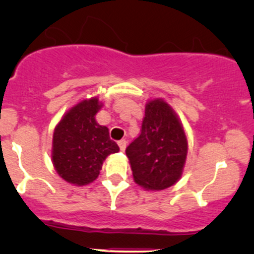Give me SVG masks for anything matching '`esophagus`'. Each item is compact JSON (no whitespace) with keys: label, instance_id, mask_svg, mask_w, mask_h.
Wrapping results in <instances>:
<instances>
[{"label":"esophagus","instance_id":"obj_1","mask_svg":"<svg viewBox=\"0 0 254 254\" xmlns=\"http://www.w3.org/2000/svg\"><path fill=\"white\" fill-rule=\"evenodd\" d=\"M127 140H120V141L118 142V145H119L120 150H122V151H125V148H127Z\"/></svg>","mask_w":254,"mask_h":254}]
</instances>
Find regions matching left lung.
<instances>
[{
	"label": "left lung",
	"mask_w": 254,
	"mask_h": 254,
	"mask_svg": "<svg viewBox=\"0 0 254 254\" xmlns=\"http://www.w3.org/2000/svg\"><path fill=\"white\" fill-rule=\"evenodd\" d=\"M188 142L178 118L162 99L146 104L141 132L127 147L135 182L162 190L182 176Z\"/></svg>",
	"instance_id": "obj_1"
}]
</instances>
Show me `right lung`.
<instances>
[{
    "label": "right lung",
    "mask_w": 254,
    "mask_h": 254,
    "mask_svg": "<svg viewBox=\"0 0 254 254\" xmlns=\"http://www.w3.org/2000/svg\"><path fill=\"white\" fill-rule=\"evenodd\" d=\"M102 104L97 98L86 99L71 108L55 127L53 162L63 179L84 186L97 178L106 157L119 151L109 137L108 127L97 124L94 115Z\"/></svg>",
    "instance_id": "obj_1"
}]
</instances>
